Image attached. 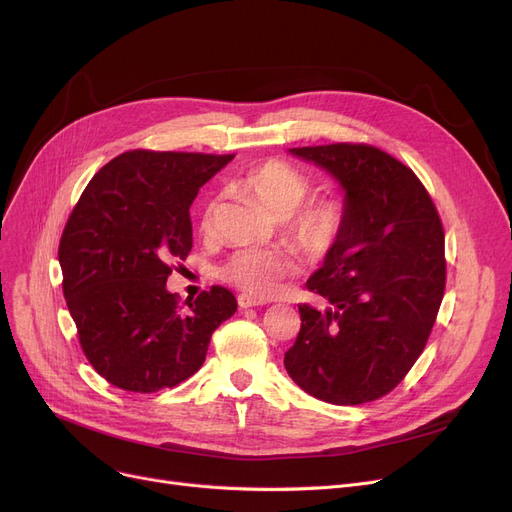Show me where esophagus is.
<instances>
[{
	"label": "esophagus",
	"instance_id": "34e87169",
	"mask_svg": "<svg viewBox=\"0 0 512 512\" xmlns=\"http://www.w3.org/2000/svg\"><path fill=\"white\" fill-rule=\"evenodd\" d=\"M238 305L242 307V309H249V307H261V305H265V301L263 299H257V297H253V294H238Z\"/></svg>",
	"mask_w": 512,
	"mask_h": 512
}]
</instances>
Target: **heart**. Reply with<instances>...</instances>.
<instances>
[{
    "label": "heart",
    "mask_w": 512,
    "mask_h": 512,
    "mask_svg": "<svg viewBox=\"0 0 512 512\" xmlns=\"http://www.w3.org/2000/svg\"><path fill=\"white\" fill-rule=\"evenodd\" d=\"M267 209L284 222L290 238L311 253L326 251L340 230V207L332 199H308L313 180L288 161L270 159L249 170L240 180ZM215 201H209L201 215V228L209 230L213 224ZM294 272V259L282 249H238L222 265L220 276L257 297H265L276 290L280 280Z\"/></svg>",
    "instance_id": "b5f03b06"
}]
</instances>
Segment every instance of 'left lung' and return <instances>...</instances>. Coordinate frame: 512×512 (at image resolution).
Instances as JSON below:
<instances>
[{"instance_id":"obj_1","label":"left lung","mask_w":512,"mask_h":512,"mask_svg":"<svg viewBox=\"0 0 512 512\" xmlns=\"http://www.w3.org/2000/svg\"><path fill=\"white\" fill-rule=\"evenodd\" d=\"M346 191L338 236L299 305L301 332L284 355L290 378L332 405L392 392L415 365L446 286L444 228L415 172L365 143L294 147Z\"/></svg>"}]
</instances>
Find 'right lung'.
<instances>
[{
    "mask_svg": "<svg viewBox=\"0 0 512 512\" xmlns=\"http://www.w3.org/2000/svg\"><path fill=\"white\" fill-rule=\"evenodd\" d=\"M234 155L134 149L105 164L60 238L62 288L80 348L103 380L151 394L191 378L234 315L224 286L180 303L166 282L193 249L199 188Z\"/></svg>",
    "mask_w": 512,
    "mask_h": 512,
    "instance_id": "obj_1",
    "label": "right lung"
}]
</instances>
